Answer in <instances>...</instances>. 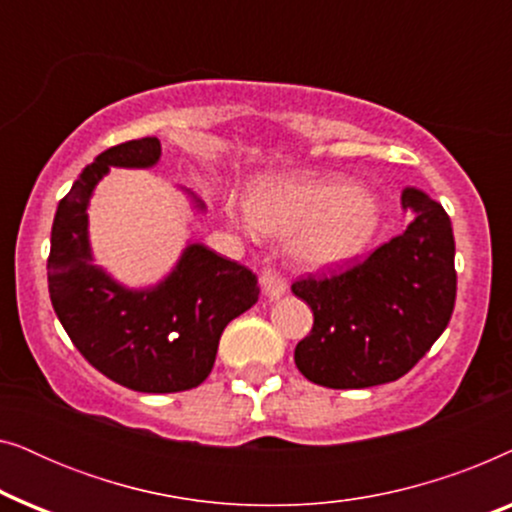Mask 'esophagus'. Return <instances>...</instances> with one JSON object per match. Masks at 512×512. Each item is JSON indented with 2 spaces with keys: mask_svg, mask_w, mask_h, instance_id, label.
Listing matches in <instances>:
<instances>
[{
  "mask_svg": "<svg viewBox=\"0 0 512 512\" xmlns=\"http://www.w3.org/2000/svg\"><path fill=\"white\" fill-rule=\"evenodd\" d=\"M261 286H263L265 296H268L270 300L282 298L284 293H286V289H289V286H286V282H284V277L279 275V272H277L275 268H265V270H263Z\"/></svg>",
  "mask_w": 512,
  "mask_h": 512,
  "instance_id": "1",
  "label": "esophagus"
}]
</instances>
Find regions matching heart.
<instances>
[{
    "mask_svg": "<svg viewBox=\"0 0 512 512\" xmlns=\"http://www.w3.org/2000/svg\"><path fill=\"white\" fill-rule=\"evenodd\" d=\"M244 209L247 228L291 237L293 256L310 268L359 256L384 219L380 195L338 172L272 174L251 186Z\"/></svg>",
    "mask_w": 512,
    "mask_h": 512,
    "instance_id": "1",
    "label": "heart"
}]
</instances>
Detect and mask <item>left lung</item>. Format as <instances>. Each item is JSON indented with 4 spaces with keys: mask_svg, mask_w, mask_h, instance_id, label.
<instances>
[{
    "mask_svg": "<svg viewBox=\"0 0 512 512\" xmlns=\"http://www.w3.org/2000/svg\"><path fill=\"white\" fill-rule=\"evenodd\" d=\"M412 221L366 261L291 286L314 326L296 366L328 389H366L403 377L450 324L457 298L450 216L419 188L401 195Z\"/></svg>",
    "mask_w": 512,
    "mask_h": 512,
    "instance_id": "1",
    "label": "left lung"
}]
</instances>
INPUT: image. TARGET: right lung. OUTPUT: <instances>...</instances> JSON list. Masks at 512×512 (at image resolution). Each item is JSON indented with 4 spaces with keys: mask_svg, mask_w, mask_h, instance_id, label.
<instances>
[{
    "mask_svg": "<svg viewBox=\"0 0 512 512\" xmlns=\"http://www.w3.org/2000/svg\"><path fill=\"white\" fill-rule=\"evenodd\" d=\"M160 160L156 137L100 153L60 200L51 230L48 293L74 347L90 366L144 394L198 387L212 373L223 328L258 300L244 265L191 242L156 286L128 289L93 263L88 205L109 167L146 170ZM193 205L205 212L195 195Z\"/></svg>",
    "mask_w": 512,
    "mask_h": 512,
    "instance_id": "obj_1",
    "label": "right lung"
}]
</instances>
